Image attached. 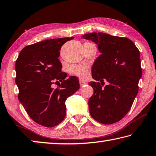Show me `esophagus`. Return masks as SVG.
<instances>
[{"instance_id":"1","label":"esophagus","mask_w":156,"mask_h":156,"mask_svg":"<svg viewBox=\"0 0 156 156\" xmlns=\"http://www.w3.org/2000/svg\"><path fill=\"white\" fill-rule=\"evenodd\" d=\"M79 83H80V87H83L84 85H86V84H87V83H86V82H84V81L82 80H79Z\"/></svg>"}]
</instances>
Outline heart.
Returning a JSON list of instances; mask_svg holds the SVG:
<instances>
[{
  "label": "heart",
  "mask_w": 156,
  "mask_h": 156,
  "mask_svg": "<svg viewBox=\"0 0 156 156\" xmlns=\"http://www.w3.org/2000/svg\"><path fill=\"white\" fill-rule=\"evenodd\" d=\"M70 73L81 79H86L89 74V67L87 66H73L70 68Z\"/></svg>",
  "instance_id": "b5f03b06"
}]
</instances>
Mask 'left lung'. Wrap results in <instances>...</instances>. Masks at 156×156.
I'll list each match as a JSON object with an SVG mask.
<instances>
[{"instance_id": "1", "label": "left lung", "mask_w": 156, "mask_h": 156, "mask_svg": "<svg viewBox=\"0 0 156 156\" xmlns=\"http://www.w3.org/2000/svg\"><path fill=\"white\" fill-rule=\"evenodd\" d=\"M98 45L101 55L92 66L96 82L89 84L93 94L89 100L90 116L98 122L112 124L128 112L138 91L142 76L140 52L130 39L104 33L82 36ZM108 84L104 87V80Z\"/></svg>"}]
</instances>
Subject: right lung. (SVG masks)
Returning a JSON list of instances; mask_svg holds the SVG:
<instances>
[{
	"label": "right lung",
	"instance_id": "1",
	"mask_svg": "<svg viewBox=\"0 0 156 156\" xmlns=\"http://www.w3.org/2000/svg\"><path fill=\"white\" fill-rule=\"evenodd\" d=\"M73 37L46 39L24 47L16 62L18 99L35 122L47 127L57 126L66 115V101L80 89L77 77L61 72V46ZM60 81L59 88L51 84Z\"/></svg>",
	"mask_w": 156,
	"mask_h": 156
}]
</instances>
